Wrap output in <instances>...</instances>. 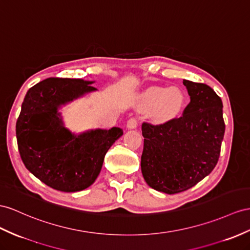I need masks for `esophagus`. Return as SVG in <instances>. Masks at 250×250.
Listing matches in <instances>:
<instances>
[{"label":"esophagus","instance_id":"1","mask_svg":"<svg viewBox=\"0 0 250 250\" xmlns=\"http://www.w3.org/2000/svg\"><path fill=\"white\" fill-rule=\"evenodd\" d=\"M136 126H137L136 118H130L129 120H127V123H126V129L127 130L136 129Z\"/></svg>","mask_w":250,"mask_h":250}]
</instances>
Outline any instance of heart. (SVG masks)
<instances>
[{
	"label": "heart",
	"instance_id": "heart-1",
	"mask_svg": "<svg viewBox=\"0 0 250 250\" xmlns=\"http://www.w3.org/2000/svg\"><path fill=\"white\" fill-rule=\"evenodd\" d=\"M184 104V94L178 87L153 86L143 95L142 105L145 110L153 111L158 118H167L175 115Z\"/></svg>",
	"mask_w": 250,
	"mask_h": 250
}]
</instances>
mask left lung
<instances>
[{
  "label": "left lung",
  "instance_id": "8db88e82",
  "mask_svg": "<svg viewBox=\"0 0 250 250\" xmlns=\"http://www.w3.org/2000/svg\"><path fill=\"white\" fill-rule=\"evenodd\" d=\"M183 83L190 102L182 116L142 125L143 176L151 188L167 194L186 191L210 174L225 133L223 104L216 93L204 83Z\"/></svg>",
  "mask_w": 250,
  "mask_h": 250
}]
</instances>
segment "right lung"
Here are the masks:
<instances>
[{
	"label": "right lung",
	"mask_w": 250,
	"mask_h": 250,
	"mask_svg": "<svg viewBox=\"0 0 250 250\" xmlns=\"http://www.w3.org/2000/svg\"><path fill=\"white\" fill-rule=\"evenodd\" d=\"M94 82L47 78L24 98L16 125L19 152L26 169L53 189L76 192L91 186L107 150L124 134L117 126L80 134L64 126L60 108L97 91Z\"/></svg>",
	"instance_id": "add662e5"
}]
</instances>
